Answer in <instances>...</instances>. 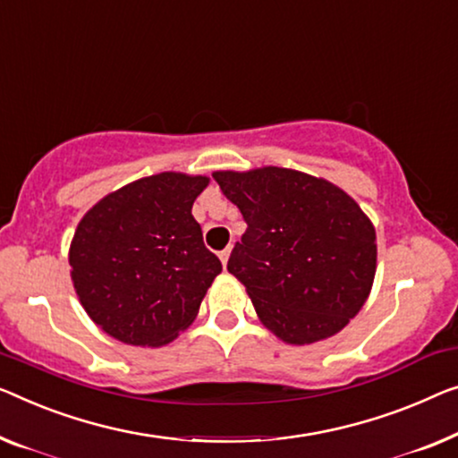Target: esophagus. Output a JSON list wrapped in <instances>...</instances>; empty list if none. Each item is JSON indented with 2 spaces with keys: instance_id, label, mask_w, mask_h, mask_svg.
<instances>
[{
  "instance_id": "obj_1",
  "label": "esophagus",
  "mask_w": 458,
  "mask_h": 458,
  "mask_svg": "<svg viewBox=\"0 0 458 458\" xmlns=\"http://www.w3.org/2000/svg\"><path fill=\"white\" fill-rule=\"evenodd\" d=\"M230 252H232V249H230V247H226V249H224V250H220V261H222V265H224V267H226V265H228Z\"/></svg>"
}]
</instances>
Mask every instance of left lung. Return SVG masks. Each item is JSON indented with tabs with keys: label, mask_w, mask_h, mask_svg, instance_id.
<instances>
[{
	"label": "left lung",
	"mask_w": 458,
	"mask_h": 458,
	"mask_svg": "<svg viewBox=\"0 0 458 458\" xmlns=\"http://www.w3.org/2000/svg\"><path fill=\"white\" fill-rule=\"evenodd\" d=\"M247 230L228 271L279 339L304 345L335 335L358 315L377 271V232L331 182L290 168L214 173Z\"/></svg>",
	"instance_id": "1"
}]
</instances>
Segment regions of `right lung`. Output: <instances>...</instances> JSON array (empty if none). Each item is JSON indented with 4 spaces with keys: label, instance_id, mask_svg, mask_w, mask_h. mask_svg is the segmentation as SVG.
Instances as JSON below:
<instances>
[{
    "label": "right lung",
    "instance_id": "right-lung-1",
    "mask_svg": "<svg viewBox=\"0 0 458 458\" xmlns=\"http://www.w3.org/2000/svg\"><path fill=\"white\" fill-rule=\"evenodd\" d=\"M208 182L152 174L106 195L81 217L70 249L73 288L108 335L156 347L193 323L222 271L191 214Z\"/></svg>",
    "mask_w": 458,
    "mask_h": 458
}]
</instances>
